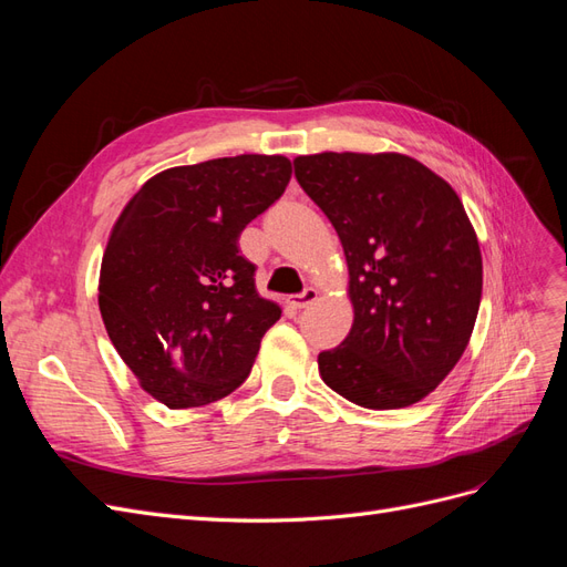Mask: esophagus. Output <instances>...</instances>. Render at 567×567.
<instances>
[{"instance_id":"34e87169","label":"esophagus","mask_w":567,"mask_h":567,"mask_svg":"<svg viewBox=\"0 0 567 567\" xmlns=\"http://www.w3.org/2000/svg\"><path fill=\"white\" fill-rule=\"evenodd\" d=\"M317 298H319L317 288H305L302 296H296L293 300H290V307H293V310H305V307H310L312 302H317Z\"/></svg>"}]
</instances>
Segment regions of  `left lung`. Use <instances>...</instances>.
Returning <instances> with one entry per match:
<instances>
[{"mask_svg": "<svg viewBox=\"0 0 567 567\" xmlns=\"http://www.w3.org/2000/svg\"><path fill=\"white\" fill-rule=\"evenodd\" d=\"M293 165L350 274L354 321L319 354L321 381L364 409L421 402L466 350L483 298V255L461 198L404 153L323 151Z\"/></svg>", "mask_w": 567, "mask_h": 567, "instance_id": "left-lung-1", "label": "left lung"}]
</instances>
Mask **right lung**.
<instances>
[{
    "label": "right lung",
    "instance_id": "add662e5",
    "mask_svg": "<svg viewBox=\"0 0 567 567\" xmlns=\"http://www.w3.org/2000/svg\"><path fill=\"white\" fill-rule=\"evenodd\" d=\"M286 156L244 153L151 177L115 219L99 274L109 338L167 409L227 398L281 307L255 288L238 236L290 182Z\"/></svg>",
    "mask_w": 567,
    "mask_h": 567
}]
</instances>
